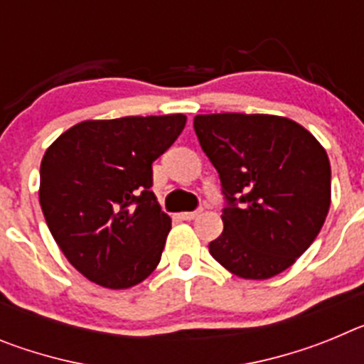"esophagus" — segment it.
Wrapping results in <instances>:
<instances>
[{
	"mask_svg": "<svg viewBox=\"0 0 364 364\" xmlns=\"http://www.w3.org/2000/svg\"><path fill=\"white\" fill-rule=\"evenodd\" d=\"M200 213H202V208H198V210H195V211H186V213H180V217L184 218V220H193V218H197Z\"/></svg>",
	"mask_w": 364,
	"mask_h": 364,
	"instance_id": "esophagus-1",
	"label": "esophagus"
}]
</instances>
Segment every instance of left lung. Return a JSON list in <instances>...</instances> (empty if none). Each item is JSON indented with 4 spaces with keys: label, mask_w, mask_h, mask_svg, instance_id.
Instances as JSON below:
<instances>
[{
    "label": "left lung",
    "mask_w": 364,
    "mask_h": 364,
    "mask_svg": "<svg viewBox=\"0 0 364 364\" xmlns=\"http://www.w3.org/2000/svg\"><path fill=\"white\" fill-rule=\"evenodd\" d=\"M193 127L224 197L213 259L255 281L290 268L330 210L326 151L297 122L272 114H198Z\"/></svg>",
    "instance_id": "obj_1"
}]
</instances>
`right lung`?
Wrapping results in <instances>:
<instances>
[{"label":"right lung","instance_id":"add662e5","mask_svg":"<svg viewBox=\"0 0 364 364\" xmlns=\"http://www.w3.org/2000/svg\"><path fill=\"white\" fill-rule=\"evenodd\" d=\"M184 114L87 120L45 151L40 204L70 264L122 290L159 266L171 218L160 210L153 162L173 146Z\"/></svg>","mask_w":364,"mask_h":364}]
</instances>
